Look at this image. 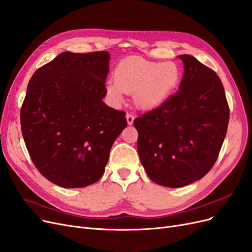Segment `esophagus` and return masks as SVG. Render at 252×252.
Segmentation results:
<instances>
[{"label": "esophagus", "mask_w": 252, "mask_h": 252, "mask_svg": "<svg viewBox=\"0 0 252 252\" xmlns=\"http://www.w3.org/2000/svg\"><path fill=\"white\" fill-rule=\"evenodd\" d=\"M126 119H127V123L128 125H132L133 124V121H134V116L132 114H128L126 115Z\"/></svg>", "instance_id": "34e87169"}]
</instances>
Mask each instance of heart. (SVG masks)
Here are the masks:
<instances>
[{
    "label": "heart",
    "instance_id": "obj_1",
    "mask_svg": "<svg viewBox=\"0 0 252 252\" xmlns=\"http://www.w3.org/2000/svg\"><path fill=\"white\" fill-rule=\"evenodd\" d=\"M114 78L115 84H108L107 93L115 102L122 101V92L135 93L138 105L152 108L175 91L181 79V70L174 63H152L129 57L116 66Z\"/></svg>",
    "mask_w": 252,
    "mask_h": 252
}]
</instances>
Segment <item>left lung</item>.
I'll list each match as a JSON object with an SVG mask.
<instances>
[{"label":"left lung","instance_id":"left-lung-1","mask_svg":"<svg viewBox=\"0 0 252 252\" xmlns=\"http://www.w3.org/2000/svg\"><path fill=\"white\" fill-rule=\"evenodd\" d=\"M178 57L185 64L179 91L133 122L146 173L169 188L188 186L211 171L229 121L219 76L193 56Z\"/></svg>","mask_w":252,"mask_h":252}]
</instances>
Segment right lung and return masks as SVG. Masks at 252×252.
<instances>
[{
	"instance_id": "add662e5",
	"label": "right lung",
	"mask_w": 252,
	"mask_h": 252,
	"mask_svg": "<svg viewBox=\"0 0 252 252\" xmlns=\"http://www.w3.org/2000/svg\"><path fill=\"white\" fill-rule=\"evenodd\" d=\"M109 53L63 52L31 77L21 108L24 141L40 174L63 188H84L105 171L126 114L103 98Z\"/></svg>"
}]
</instances>
